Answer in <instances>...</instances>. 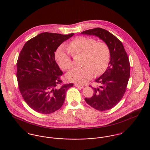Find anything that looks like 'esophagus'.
<instances>
[{
    "mask_svg": "<svg viewBox=\"0 0 150 150\" xmlns=\"http://www.w3.org/2000/svg\"><path fill=\"white\" fill-rule=\"evenodd\" d=\"M74 86H77V87H80V88H83L84 87V86H82V85H80V84H77V83L74 84Z\"/></svg>",
    "mask_w": 150,
    "mask_h": 150,
    "instance_id": "34e87169",
    "label": "esophagus"
}]
</instances>
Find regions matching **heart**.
Returning a JSON list of instances; mask_svg holds the SVG:
<instances>
[{
	"mask_svg": "<svg viewBox=\"0 0 150 150\" xmlns=\"http://www.w3.org/2000/svg\"><path fill=\"white\" fill-rule=\"evenodd\" d=\"M67 50L59 47L55 54L57 64L64 70L72 68L70 57L82 55L81 67L76 68L66 74L68 81L77 84H84L92 78L93 74L99 75L107 67L110 61V51L107 43L96 42V39L86 36L74 38L66 45Z\"/></svg>",
	"mask_w": 150,
	"mask_h": 150,
	"instance_id": "1",
	"label": "heart"
}]
</instances>
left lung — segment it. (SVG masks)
<instances>
[{"label": "left lung", "mask_w": 150, "mask_h": 150, "mask_svg": "<svg viewBox=\"0 0 150 150\" xmlns=\"http://www.w3.org/2000/svg\"><path fill=\"white\" fill-rule=\"evenodd\" d=\"M81 33L95 35L107 43L110 61L106 71L95 80L99 86L93 87L91 98H85L86 103L97 110L105 111L116 106L123 98L130 77V63L121 42L106 30L96 28Z\"/></svg>", "instance_id": "left-lung-1"}]
</instances>
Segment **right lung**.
Here are the masks:
<instances>
[{"instance_id": "1", "label": "right lung", "mask_w": 150, "mask_h": 150, "mask_svg": "<svg viewBox=\"0 0 150 150\" xmlns=\"http://www.w3.org/2000/svg\"><path fill=\"white\" fill-rule=\"evenodd\" d=\"M74 33L44 32L23 45L17 62L18 88L25 102L41 114H50L64 103L67 90L73 83L62 84L63 72L55 59V52Z\"/></svg>"}]
</instances>
